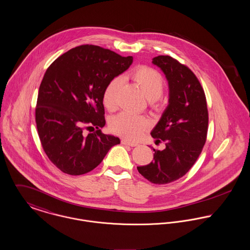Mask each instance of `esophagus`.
I'll list each match as a JSON object with an SVG mask.
<instances>
[{
    "instance_id": "34e87169",
    "label": "esophagus",
    "mask_w": 250,
    "mask_h": 250,
    "mask_svg": "<svg viewBox=\"0 0 250 250\" xmlns=\"http://www.w3.org/2000/svg\"><path fill=\"white\" fill-rule=\"evenodd\" d=\"M121 142H122V144H123V145H125V146H132V147H134V146H139L137 143L130 142V141H128V140H125V139H123Z\"/></svg>"
}]
</instances>
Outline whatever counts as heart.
I'll return each mask as SVG.
<instances>
[{"label":"heart","instance_id":"b5f03b06","mask_svg":"<svg viewBox=\"0 0 250 250\" xmlns=\"http://www.w3.org/2000/svg\"><path fill=\"white\" fill-rule=\"evenodd\" d=\"M130 78L148 98L149 105L153 109H158L160 107V97L163 95L166 87L163 75L152 67L141 65L131 72ZM122 85L123 79L121 77L113 78L105 85L103 92V104L108 111L117 110L119 106V92ZM109 125L116 134L135 141L148 130L150 122L145 116L124 111L113 117Z\"/></svg>","mask_w":250,"mask_h":250}]
</instances>
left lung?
I'll use <instances>...</instances> for the list:
<instances>
[{
    "label": "left lung",
    "instance_id": "1",
    "mask_svg": "<svg viewBox=\"0 0 250 250\" xmlns=\"http://www.w3.org/2000/svg\"><path fill=\"white\" fill-rule=\"evenodd\" d=\"M169 85V104L151 136L156 144L164 142V150L153 149V162L138 167L146 180L166 185L182 178L197 161L207 142L208 110L200 81L186 64L168 55L153 58Z\"/></svg>",
    "mask_w": 250,
    "mask_h": 250
}]
</instances>
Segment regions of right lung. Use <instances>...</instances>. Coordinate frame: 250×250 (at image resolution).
<instances>
[{"label": "right lung", "mask_w": 250, "mask_h": 250, "mask_svg": "<svg viewBox=\"0 0 250 250\" xmlns=\"http://www.w3.org/2000/svg\"><path fill=\"white\" fill-rule=\"evenodd\" d=\"M133 58L98 45L83 44L58 57L39 88L35 120L42 146L62 172L82 175L98 167L120 139L104 134L103 92L125 71ZM95 127L93 134L84 130Z\"/></svg>", "instance_id": "right-lung-1"}]
</instances>
